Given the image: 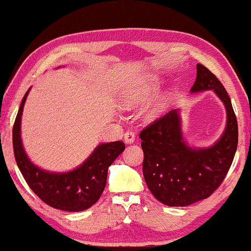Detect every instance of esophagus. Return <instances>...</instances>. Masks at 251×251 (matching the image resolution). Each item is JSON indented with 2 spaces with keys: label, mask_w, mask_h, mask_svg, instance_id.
Listing matches in <instances>:
<instances>
[{
  "label": "esophagus",
  "mask_w": 251,
  "mask_h": 251,
  "mask_svg": "<svg viewBox=\"0 0 251 251\" xmlns=\"http://www.w3.org/2000/svg\"><path fill=\"white\" fill-rule=\"evenodd\" d=\"M125 142L126 144H132L135 142V132L133 131L125 132Z\"/></svg>",
  "instance_id": "esophagus-1"
}]
</instances>
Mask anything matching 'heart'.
Masks as SVG:
<instances>
[{
    "instance_id": "obj_1",
    "label": "heart",
    "mask_w": 251,
    "mask_h": 251,
    "mask_svg": "<svg viewBox=\"0 0 251 251\" xmlns=\"http://www.w3.org/2000/svg\"><path fill=\"white\" fill-rule=\"evenodd\" d=\"M156 90H157V83H156L155 81H154V82H152V83H150L149 87H147L146 89H144L142 96H139V97L137 98V99H138V100L145 99L146 97H149V96L154 94V92H155Z\"/></svg>"
}]
</instances>
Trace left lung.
<instances>
[{"mask_svg":"<svg viewBox=\"0 0 251 251\" xmlns=\"http://www.w3.org/2000/svg\"><path fill=\"white\" fill-rule=\"evenodd\" d=\"M214 90L226 108V128L216 144L192 149L185 143L178 109H171L139 133L144 152L143 174L156 200L170 207H186L210 197L223 183L238 147V121L221 81L203 65H197L192 92Z\"/></svg>","mask_w":251,"mask_h":251,"instance_id":"left-lung-1","label":"left lung"}]
</instances>
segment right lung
I'll return each mask as SVG.
<instances>
[{"mask_svg":"<svg viewBox=\"0 0 251 251\" xmlns=\"http://www.w3.org/2000/svg\"><path fill=\"white\" fill-rule=\"evenodd\" d=\"M24 96L12 130L13 153L20 173L32 191L50 207L64 211H82L99 200L106 186L108 167L126 149L125 143L100 144L91 155L68 173H50L30 162L24 150L20 123L27 95Z\"/></svg>","mask_w":251,"mask_h":251,"instance_id":"add662e5","label":"right lung"}]
</instances>
